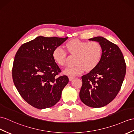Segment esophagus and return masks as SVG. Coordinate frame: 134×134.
I'll return each mask as SVG.
<instances>
[{"instance_id": "esophagus-1", "label": "esophagus", "mask_w": 134, "mask_h": 134, "mask_svg": "<svg viewBox=\"0 0 134 134\" xmlns=\"http://www.w3.org/2000/svg\"><path fill=\"white\" fill-rule=\"evenodd\" d=\"M74 77H73V76H69V79L70 81L73 80L74 79Z\"/></svg>"}]
</instances>
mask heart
<instances>
[{"label":"heart","instance_id":"heart-1","mask_svg":"<svg viewBox=\"0 0 134 134\" xmlns=\"http://www.w3.org/2000/svg\"><path fill=\"white\" fill-rule=\"evenodd\" d=\"M67 51L71 56H75L72 66L68 67L64 73L69 76H76L83 72L94 70L99 64L103 53V48L99 42L86 41L73 39L65 44ZM54 61L60 66L66 63V53L63 49L57 47L52 53Z\"/></svg>","mask_w":134,"mask_h":134}]
</instances>
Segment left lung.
I'll return each mask as SVG.
<instances>
[{"label": "left lung", "instance_id": "obj_1", "mask_svg": "<svg viewBox=\"0 0 134 134\" xmlns=\"http://www.w3.org/2000/svg\"><path fill=\"white\" fill-rule=\"evenodd\" d=\"M89 40L99 42L103 53L98 65L81 77L80 97L87 106L99 108L111 102L119 93L125 77L126 65L118 45L101 36Z\"/></svg>", "mask_w": 134, "mask_h": 134}]
</instances>
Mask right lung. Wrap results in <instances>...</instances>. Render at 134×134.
<instances>
[{"label": "right lung", "mask_w": 134, "mask_h": 134, "mask_svg": "<svg viewBox=\"0 0 134 134\" xmlns=\"http://www.w3.org/2000/svg\"><path fill=\"white\" fill-rule=\"evenodd\" d=\"M68 38L38 36L21 45L16 52L13 81L21 97L35 108L56 105L69 82L65 75L57 77L61 71L52 56L54 49Z\"/></svg>", "instance_id": "obj_1"}]
</instances>
